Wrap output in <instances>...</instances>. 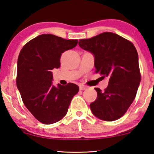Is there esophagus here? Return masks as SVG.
<instances>
[{
    "mask_svg": "<svg viewBox=\"0 0 154 154\" xmlns=\"http://www.w3.org/2000/svg\"><path fill=\"white\" fill-rule=\"evenodd\" d=\"M87 88H88V87H87V86H85V85L80 86V90H86Z\"/></svg>",
    "mask_w": 154,
    "mask_h": 154,
    "instance_id": "obj_1",
    "label": "esophagus"
}]
</instances>
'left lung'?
Returning <instances> with one entry per match:
<instances>
[{
  "label": "left lung",
  "mask_w": 154,
  "mask_h": 154,
  "mask_svg": "<svg viewBox=\"0 0 154 154\" xmlns=\"http://www.w3.org/2000/svg\"><path fill=\"white\" fill-rule=\"evenodd\" d=\"M79 44L94 55L96 73L109 78L103 92L95 88L97 98L90 104L91 110L104 121L119 119L135 99L141 81L136 48L132 42L110 32L80 39Z\"/></svg>",
  "instance_id": "8db88e82"
}]
</instances>
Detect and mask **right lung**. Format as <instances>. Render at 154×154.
<instances>
[{"label":"right lung","mask_w":154,"mask_h":154,"mask_svg":"<svg viewBox=\"0 0 154 154\" xmlns=\"http://www.w3.org/2000/svg\"><path fill=\"white\" fill-rule=\"evenodd\" d=\"M78 39H64L43 34L28 42L20 51L17 61V86L22 101L32 115L42 123L51 124L67 113L77 85H53L51 70L60 66V57L74 48Z\"/></svg>","instance_id":"1"}]
</instances>
